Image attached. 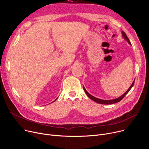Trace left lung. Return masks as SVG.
<instances>
[{
    "instance_id": "left-lung-1",
    "label": "left lung",
    "mask_w": 149,
    "mask_h": 149,
    "mask_svg": "<svg viewBox=\"0 0 149 149\" xmlns=\"http://www.w3.org/2000/svg\"><path fill=\"white\" fill-rule=\"evenodd\" d=\"M122 34L123 38L125 39H126V40L127 41V42L129 44H130V45H131V42H130V39H129V38L127 37L126 33H125L123 31H122ZM134 81H135V80L133 81V83H132V84H131V86L130 87V88H129L127 89V91L124 94H123V95H122V96H120V97H118L116 98V99H114V100H101V99L97 98V97H95V96L91 95V94H89V93L87 92V91L86 90V88H85V87H84V86H83V88H84V92H86V95H87V96H88L89 98H90L91 100H93V101H95V102L98 103V104H106V105H108V104H115V103L120 102V101L122 100V99L125 96V95H126L129 92H130V91L131 90V88L133 87V86H134Z\"/></svg>"
}]
</instances>
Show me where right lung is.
<instances>
[{"instance_id":"add662e5","label":"right lung","mask_w":149,"mask_h":149,"mask_svg":"<svg viewBox=\"0 0 149 149\" xmlns=\"http://www.w3.org/2000/svg\"><path fill=\"white\" fill-rule=\"evenodd\" d=\"M56 100H57V99H56ZM56 100H54V101H53V102H54V101H56Z\"/></svg>"}]
</instances>
